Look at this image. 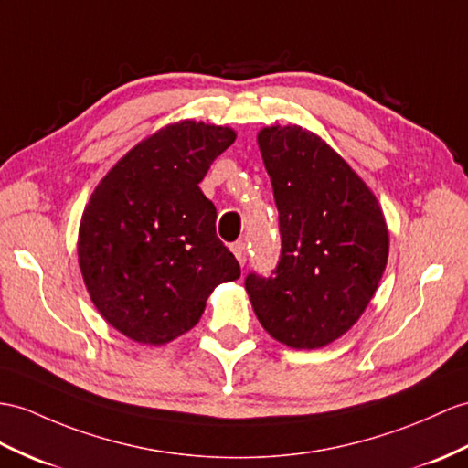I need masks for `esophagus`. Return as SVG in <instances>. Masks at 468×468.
<instances>
[{
	"label": "esophagus",
	"mask_w": 468,
	"mask_h": 468,
	"mask_svg": "<svg viewBox=\"0 0 468 468\" xmlns=\"http://www.w3.org/2000/svg\"><path fill=\"white\" fill-rule=\"evenodd\" d=\"M232 252H234V256L238 258V261H240V264L244 266L246 260H248V246H246V242H244V240L234 242V244H232Z\"/></svg>",
	"instance_id": "esophagus-1"
}]
</instances>
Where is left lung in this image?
<instances>
[{
    "instance_id": "left-lung-1",
    "label": "left lung",
    "mask_w": 468,
    "mask_h": 468,
    "mask_svg": "<svg viewBox=\"0 0 468 468\" xmlns=\"http://www.w3.org/2000/svg\"><path fill=\"white\" fill-rule=\"evenodd\" d=\"M280 212L282 250L270 276L244 286L261 327L295 349L332 344L359 320L389 256L373 192L320 136L300 127L260 131Z\"/></svg>"
}]
</instances>
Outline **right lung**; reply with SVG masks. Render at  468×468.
<instances>
[{
  "label": "right lung",
  "mask_w": 468,
  "mask_h": 468,
  "mask_svg": "<svg viewBox=\"0 0 468 468\" xmlns=\"http://www.w3.org/2000/svg\"><path fill=\"white\" fill-rule=\"evenodd\" d=\"M234 139L214 124H170L122 156L87 204L79 228L85 286L101 315L139 344L188 332L212 290L240 278L198 186Z\"/></svg>",
  "instance_id": "1"
}]
</instances>
